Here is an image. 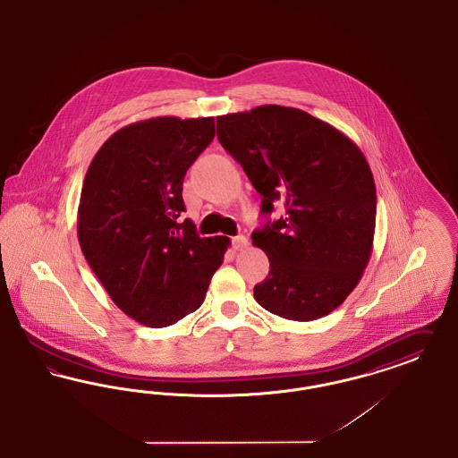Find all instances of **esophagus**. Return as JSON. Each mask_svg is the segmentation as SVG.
<instances>
[{
    "mask_svg": "<svg viewBox=\"0 0 458 458\" xmlns=\"http://www.w3.org/2000/svg\"><path fill=\"white\" fill-rule=\"evenodd\" d=\"M232 245H233L235 250H243L249 245V239L245 235H237V237L232 239Z\"/></svg>",
    "mask_w": 458,
    "mask_h": 458,
    "instance_id": "1",
    "label": "esophagus"
}]
</instances>
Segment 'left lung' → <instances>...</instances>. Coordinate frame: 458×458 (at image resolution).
<instances>
[{
	"label": "left lung",
	"mask_w": 458,
	"mask_h": 458,
	"mask_svg": "<svg viewBox=\"0 0 458 458\" xmlns=\"http://www.w3.org/2000/svg\"><path fill=\"white\" fill-rule=\"evenodd\" d=\"M216 123L219 143L263 195L261 213L285 202V216L252 233L269 259L256 301L287 320L322 318L350 296L372 256L369 162L348 136L299 108L261 106Z\"/></svg>",
	"instance_id": "left-lung-1"
}]
</instances>
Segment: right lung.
Segmentation results:
<instances>
[{
  "mask_svg": "<svg viewBox=\"0 0 458 458\" xmlns=\"http://www.w3.org/2000/svg\"><path fill=\"white\" fill-rule=\"evenodd\" d=\"M215 138V117H154L115 131L89 164L78 209L82 254L108 296L141 325L193 313L230 245L180 215L183 178Z\"/></svg>",
  "mask_w": 458,
  "mask_h": 458,
  "instance_id": "add662e5",
  "label": "right lung"
}]
</instances>
